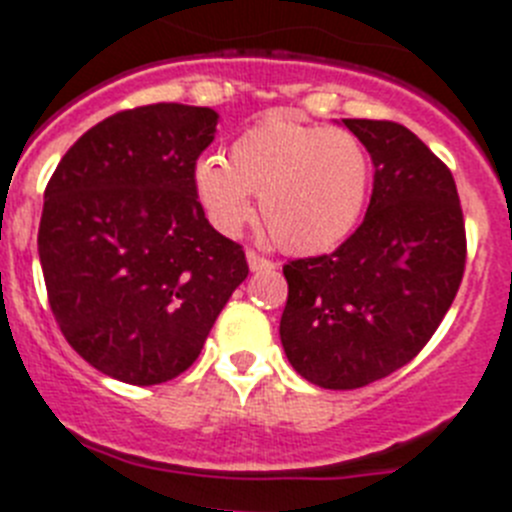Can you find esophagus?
I'll use <instances>...</instances> for the list:
<instances>
[{
	"instance_id": "esophagus-1",
	"label": "esophagus",
	"mask_w": 512,
	"mask_h": 512,
	"mask_svg": "<svg viewBox=\"0 0 512 512\" xmlns=\"http://www.w3.org/2000/svg\"><path fill=\"white\" fill-rule=\"evenodd\" d=\"M247 262H250L252 273H260V270H273L275 262L268 260V257L257 255L255 250H247Z\"/></svg>"
}]
</instances>
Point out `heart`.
I'll use <instances>...</instances> for the list:
<instances>
[{
  "mask_svg": "<svg viewBox=\"0 0 512 512\" xmlns=\"http://www.w3.org/2000/svg\"><path fill=\"white\" fill-rule=\"evenodd\" d=\"M195 195L211 224L237 234L260 198L262 224L278 247L314 255L355 229L371 188V157L342 128L268 115L239 136L229 162L203 157L193 172Z\"/></svg>",
  "mask_w": 512,
  "mask_h": 512,
  "instance_id": "heart-1",
  "label": "heart"
}]
</instances>
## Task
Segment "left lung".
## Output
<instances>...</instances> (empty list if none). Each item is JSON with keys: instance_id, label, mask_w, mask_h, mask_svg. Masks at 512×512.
I'll list each match as a JSON object with an SVG mask.
<instances>
[{"instance_id": "obj_1", "label": "left lung", "mask_w": 512, "mask_h": 512, "mask_svg": "<svg viewBox=\"0 0 512 512\" xmlns=\"http://www.w3.org/2000/svg\"><path fill=\"white\" fill-rule=\"evenodd\" d=\"M342 123L376 167L366 219L335 252L283 265V350L322 389H361L407 366L441 327L466 265L446 164L394 121Z\"/></svg>"}]
</instances>
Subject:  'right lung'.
<instances>
[{"label": "right lung", "mask_w": 512, "mask_h": 512, "mask_svg": "<svg viewBox=\"0 0 512 512\" xmlns=\"http://www.w3.org/2000/svg\"><path fill=\"white\" fill-rule=\"evenodd\" d=\"M216 121L180 102L121 110L79 136L46 185L38 255L53 317L84 361L126 384L188 371L250 273L195 195Z\"/></svg>", "instance_id": "add662e5"}]
</instances>
